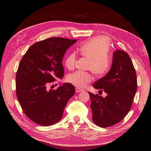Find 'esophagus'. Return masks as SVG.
Instances as JSON below:
<instances>
[{
	"mask_svg": "<svg viewBox=\"0 0 151 151\" xmlns=\"http://www.w3.org/2000/svg\"><path fill=\"white\" fill-rule=\"evenodd\" d=\"M75 91H76V93H80V92L83 91L84 90H83V89H82V88H76Z\"/></svg>",
	"mask_w": 151,
	"mask_h": 151,
	"instance_id": "34e87169",
	"label": "esophagus"
}]
</instances>
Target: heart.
Masks as SVG:
<instances>
[{"label":"heart","mask_w":151,"mask_h":151,"mask_svg":"<svg viewBox=\"0 0 151 151\" xmlns=\"http://www.w3.org/2000/svg\"><path fill=\"white\" fill-rule=\"evenodd\" d=\"M111 39L107 36H97L84 42L79 47L78 52L82 57L89 60L87 69L91 70L97 77L103 76L109 73L112 60L109 52ZM76 63L75 52H70L65 58L66 67L69 70L75 68ZM93 81V76L88 72H76L68 76L67 81L78 88H83Z\"/></svg>","instance_id":"heart-1"}]
</instances>
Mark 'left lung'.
<instances>
[{"label":"left lung","instance_id":"obj_1","mask_svg":"<svg viewBox=\"0 0 151 151\" xmlns=\"http://www.w3.org/2000/svg\"><path fill=\"white\" fill-rule=\"evenodd\" d=\"M93 86L107 94L103 98L89 93L94 123L106 128L121 122L131 109L137 88L136 71L128 53L114 51L111 70Z\"/></svg>","mask_w":151,"mask_h":151}]
</instances>
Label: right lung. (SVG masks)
Instances as JSON below:
<instances>
[{
  "label": "right lung",
  "instance_id": "obj_1",
  "mask_svg": "<svg viewBox=\"0 0 151 151\" xmlns=\"http://www.w3.org/2000/svg\"><path fill=\"white\" fill-rule=\"evenodd\" d=\"M76 42L61 37L43 40L33 44L20 60L16 75L17 96L24 114L35 123L42 126L57 123L75 94L70 83L50 91L47 86L63 77V57Z\"/></svg>",
  "mask_w": 151,
  "mask_h": 151
}]
</instances>
